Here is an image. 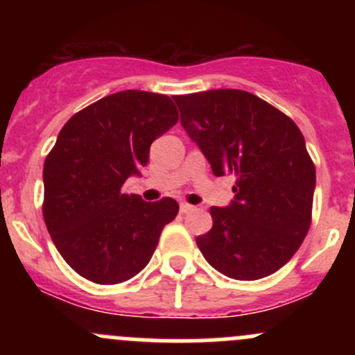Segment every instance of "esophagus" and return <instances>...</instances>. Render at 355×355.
<instances>
[{"instance_id":"34e87169","label":"esophagus","mask_w":355,"mask_h":355,"mask_svg":"<svg viewBox=\"0 0 355 355\" xmlns=\"http://www.w3.org/2000/svg\"><path fill=\"white\" fill-rule=\"evenodd\" d=\"M194 209V206L189 202H180V213H189V211Z\"/></svg>"}]
</instances>
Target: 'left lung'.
Returning <instances> with one entry per match:
<instances>
[{"label": "left lung", "mask_w": 355, "mask_h": 355, "mask_svg": "<svg viewBox=\"0 0 355 355\" xmlns=\"http://www.w3.org/2000/svg\"><path fill=\"white\" fill-rule=\"evenodd\" d=\"M182 127L216 177L235 175L234 202L209 209L196 239L207 263L235 280H259L292 259L309 232L316 168L302 132L264 99L239 89L175 98Z\"/></svg>", "instance_id": "left-lung-1"}]
</instances>
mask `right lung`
Masks as SVG:
<instances>
[{
	"label": "right lung",
	"instance_id": "1",
	"mask_svg": "<svg viewBox=\"0 0 355 355\" xmlns=\"http://www.w3.org/2000/svg\"><path fill=\"white\" fill-rule=\"evenodd\" d=\"M178 121L164 94L121 91L75 113L46 156L42 216L68 266L99 285L144 270L178 202L121 191L149 161L153 141Z\"/></svg>",
	"mask_w": 355,
	"mask_h": 355
}]
</instances>
